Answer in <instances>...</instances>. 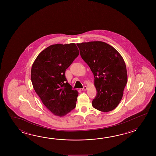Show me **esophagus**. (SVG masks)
Here are the masks:
<instances>
[{"label":"esophagus","instance_id":"obj_1","mask_svg":"<svg viewBox=\"0 0 156 156\" xmlns=\"http://www.w3.org/2000/svg\"><path fill=\"white\" fill-rule=\"evenodd\" d=\"M87 89V87L86 86H83V88H81V89H80V90H81V91H85V90H86Z\"/></svg>","mask_w":156,"mask_h":156}]
</instances>
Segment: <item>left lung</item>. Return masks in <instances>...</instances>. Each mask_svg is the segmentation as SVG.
Segmentation results:
<instances>
[{
  "instance_id": "obj_1",
  "label": "left lung",
  "mask_w": 156,
  "mask_h": 156,
  "mask_svg": "<svg viewBox=\"0 0 156 156\" xmlns=\"http://www.w3.org/2000/svg\"><path fill=\"white\" fill-rule=\"evenodd\" d=\"M80 55L94 76V108L103 112L114 109L122 99L127 83L126 65L116 49L101 41L77 43Z\"/></svg>"
}]
</instances>
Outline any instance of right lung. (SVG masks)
<instances>
[{
  "mask_svg": "<svg viewBox=\"0 0 156 156\" xmlns=\"http://www.w3.org/2000/svg\"><path fill=\"white\" fill-rule=\"evenodd\" d=\"M79 55L75 43L52 44L42 51L32 65L33 88L55 115L65 116L76 106L79 93L67 82L65 71Z\"/></svg>",
  "mask_w": 156,
  "mask_h": 156,
  "instance_id": "right-lung-1",
  "label": "right lung"
}]
</instances>
